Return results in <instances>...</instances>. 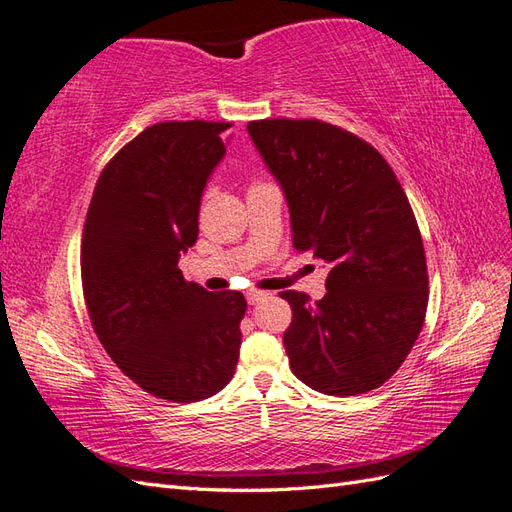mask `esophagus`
Listing matches in <instances>:
<instances>
[{
	"mask_svg": "<svg viewBox=\"0 0 512 512\" xmlns=\"http://www.w3.org/2000/svg\"><path fill=\"white\" fill-rule=\"evenodd\" d=\"M247 302H249V305H258V302L260 300H263L265 296H267V291H258V289H249L247 291Z\"/></svg>",
	"mask_w": 512,
	"mask_h": 512,
	"instance_id": "1",
	"label": "esophagus"
}]
</instances>
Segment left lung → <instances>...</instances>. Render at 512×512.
<instances>
[{
    "label": "left lung",
    "mask_w": 512,
    "mask_h": 512,
    "mask_svg": "<svg viewBox=\"0 0 512 512\" xmlns=\"http://www.w3.org/2000/svg\"><path fill=\"white\" fill-rule=\"evenodd\" d=\"M280 183L298 252L329 265L327 294L283 291V344L300 382L325 395L382 387L409 356L429 305L420 236L398 176L356 134L318 119L247 123Z\"/></svg>",
    "instance_id": "obj_1"
}]
</instances>
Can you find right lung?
Wrapping results in <instances>:
<instances>
[{"instance_id": "1", "label": "right lung", "mask_w": 512, "mask_h": 512, "mask_svg": "<svg viewBox=\"0 0 512 512\" xmlns=\"http://www.w3.org/2000/svg\"><path fill=\"white\" fill-rule=\"evenodd\" d=\"M229 123L145 128L103 168L81 241L88 314L114 364L156 398L196 402L232 380L241 351V291L187 283L179 258L198 238L207 179Z\"/></svg>"}]
</instances>
